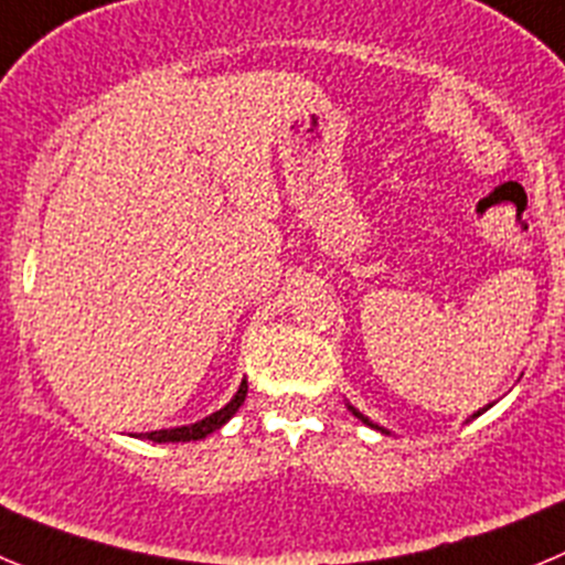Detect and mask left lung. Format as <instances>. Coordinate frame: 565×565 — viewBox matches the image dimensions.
Returning a JSON list of instances; mask_svg holds the SVG:
<instances>
[{"mask_svg":"<svg viewBox=\"0 0 565 565\" xmlns=\"http://www.w3.org/2000/svg\"><path fill=\"white\" fill-rule=\"evenodd\" d=\"M351 409H354V407H351ZM354 415H356V418H362V420H365V424H367V426H373V424H371V420H367V418H365V415H360V413H356V409H354ZM373 429H379V426H373Z\"/></svg>","mask_w":565,"mask_h":565,"instance_id":"obj_1","label":"left lung"}]
</instances>
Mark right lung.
<instances>
[{"mask_svg": "<svg viewBox=\"0 0 565 565\" xmlns=\"http://www.w3.org/2000/svg\"><path fill=\"white\" fill-rule=\"evenodd\" d=\"M247 395V382H242V387L236 390V395L231 398V404H225L220 413L209 415V418L198 420V424L192 426H178V429H158V431H147V440L152 443H186V440H200V437L211 435V431H217L220 426L225 424V420H231L236 415V409L242 407V402H245Z\"/></svg>", "mask_w": 565, "mask_h": 565, "instance_id": "obj_1", "label": "right lung"}]
</instances>
